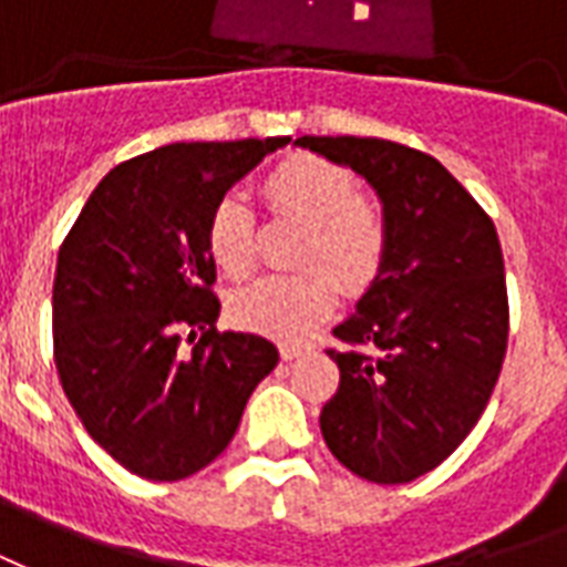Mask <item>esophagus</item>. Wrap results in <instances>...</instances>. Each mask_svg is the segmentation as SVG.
<instances>
[{
  "instance_id": "esophagus-1",
  "label": "esophagus",
  "mask_w": 567,
  "mask_h": 567,
  "mask_svg": "<svg viewBox=\"0 0 567 567\" xmlns=\"http://www.w3.org/2000/svg\"><path fill=\"white\" fill-rule=\"evenodd\" d=\"M305 352H308V347H301V343H284V347H280V359L292 361L299 359V355H305Z\"/></svg>"
}]
</instances>
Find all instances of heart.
<instances>
[{"instance_id": "b5f03b06", "label": "heart", "mask_w": 567, "mask_h": 567, "mask_svg": "<svg viewBox=\"0 0 567 567\" xmlns=\"http://www.w3.org/2000/svg\"><path fill=\"white\" fill-rule=\"evenodd\" d=\"M262 197L275 218L305 224L296 275H268L241 287L229 313L241 329L266 338L301 340L329 317L338 277L349 296L380 280L391 248V224L373 194L359 190L349 167L310 152L278 161L262 176ZM206 248L229 278H248L259 259V224L248 199L224 194L208 208Z\"/></svg>"}]
</instances>
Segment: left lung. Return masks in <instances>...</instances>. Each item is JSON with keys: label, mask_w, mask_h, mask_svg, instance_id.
I'll list each match as a JSON object with an SVG mask.
<instances>
[{"label": "left lung", "mask_w": 567, "mask_h": 567, "mask_svg": "<svg viewBox=\"0 0 567 567\" xmlns=\"http://www.w3.org/2000/svg\"><path fill=\"white\" fill-rule=\"evenodd\" d=\"M377 187L391 224L380 280L334 329L340 368L322 440L349 472L406 484L436 470L487 410L508 349L505 262L491 215L419 148L299 137Z\"/></svg>", "instance_id": "1"}]
</instances>
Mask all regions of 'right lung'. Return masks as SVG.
I'll list each match as a JSON object with an SVG mask.
<instances>
[{"label": "right lung", "mask_w": 567, "mask_h": 567, "mask_svg": "<svg viewBox=\"0 0 567 567\" xmlns=\"http://www.w3.org/2000/svg\"><path fill=\"white\" fill-rule=\"evenodd\" d=\"M289 137L173 143L110 169L59 248L53 359L89 436L148 481L218 457L278 349L218 331L206 218ZM200 331L190 353L181 331Z\"/></svg>", "instance_id": "1"}]
</instances>
